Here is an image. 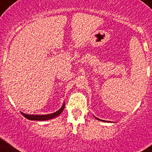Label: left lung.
I'll list each match as a JSON object with an SVG mask.
<instances>
[{
  "instance_id": "1",
  "label": "left lung",
  "mask_w": 152,
  "mask_h": 152,
  "mask_svg": "<svg viewBox=\"0 0 152 152\" xmlns=\"http://www.w3.org/2000/svg\"><path fill=\"white\" fill-rule=\"evenodd\" d=\"M94 117H95V116H94ZM95 118H96L97 120H101V121H104V120H100L99 118H97V117H95ZM105 122H108V121H105Z\"/></svg>"
}]
</instances>
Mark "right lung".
I'll use <instances>...</instances> for the list:
<instances>
[{
    "instance_id": "right-lung-1",
    "label": "right lung",
    "mask_w": 152,
    "mask_h": 152,
    "mask_svg": "<svg viewBox=\"0 0 152 152\" xmlns=\"http://www.w3.org/2000/svg\"><path fill=\"white\" fill-rule=\"evenodd\" d=\"M64 106H65V102L64 103L63 106L61 107V109L56 111L55 113H50V114H45V115H37V114H26V113H23V112H21V113L23 114L24 117H26L28 120H42V121H44V120H50V119H53L54 117L59 116L62 111L64 109Z\"/></svg>"
}]
</instances>
